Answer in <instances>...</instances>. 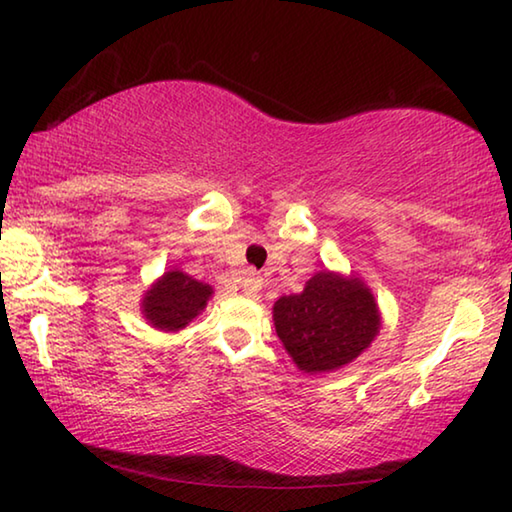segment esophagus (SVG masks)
<instances>
[{
  "instance_id": "esophagus-1",
  "label": "esophagus",
  "mask_w": 512,
  "mask_h": 512,
  "mask_svg": "<svg viewBox=\"0 0 512 512\" xmlns=\"http://www.w3.org/2000/svg\"><path fill=\"white\" fill-rule=\"evenodd\" d=\"M262 284H264L262 275L255 273V271H248L244 277H241V289H244V293L250 298H255L257 293L262 291Z\"/></svg>"
}]
</instances>
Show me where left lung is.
<instances>
[{"mask_svg":"<svg viewBox=\"0 0 512 512\" xmlns=\"http://www.w3.org/2000/svg\"><path fill=\"white\" fill-rule=\"evenodd\" d=\"M275 332L305 372H327L350 363L379 332V311L359 280L316 273L302 293L273 307Z\"/></svg>","mask_w":512,"mask_h":512,"instance_id":"8db88e82","label":"left lung"}]
</instances>
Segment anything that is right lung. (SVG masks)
<instances>
[{"mask_svg":"<svg viewBox=\"0 0 512 512\" xmlns=\"http://www.w3.org/2000/svg\"><path fill=\"white\" fill-rule=\"evenodd\" d=\"M210 293L212 289L207 284L192 280V277L180 271H169L146 293L142 305L144 316L158 329L176 332L205 307Z\"/></svg>","mask_w":512,"mask_h":512,"instance_id":"add662e5","label":"right lung"}]
</instances>
